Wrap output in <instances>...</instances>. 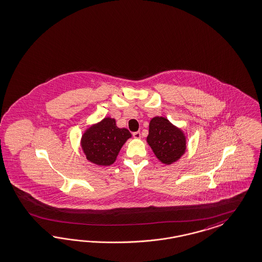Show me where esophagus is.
Returning a JSON list of instances; mask_svg holds the SVG:
<instances>
[{"instance_id": "1", "label": "esophagus", "mask_w": 262, "mask_h": 262, "mask_svg": "<svg viewBox=\"0 0 262 262\" xmlns=\"http://www.w3.org/2000/svg\"><path fill=\"white\" fill-rule=\"evenodd\" d=\"M133 137L135 138V139H140L141 138V133L138 131V132H134L133 133Z\"/></svg>"}]
</instances>
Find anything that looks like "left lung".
I'll list each match as a JSON object with an SVG mask.
<instances>
[{
    "mask_svg": "<svg viewBox=\"0 0 262 262\" xmlns=\"http://www.w3.org/2000/svg\"><path fill=\"white\" fill-rule=\"evenodd\" d=\"M146 142L163 164L170 165L178 161L186 150L184 131L174 126L166 117L151 118Z\"/></svg>",
    "mask_w": 262,
    "mask_h": 262,
    "instance_id": "obj_1",
    "label": "left lung"
}]
</instances>
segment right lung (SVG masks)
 I'll use <instances>...</instances> for the list:
<instances>
[{
  "instance_id": "obj_1",
  "label": "right lung",
  "mask_w": 262,
  "mask_h": 262,
  "mask_svg": "<svg viewBox=\"0 0 262 262\" xmlns=\"http://www.w3.org/2000/svg\"><path fill=\"white\" fill-rule=\"evenodd\" d=\"M131 137L126 128H118L116 119L107 117L88 127L81 136L80 145L88 161L98 166H110Z\"/></svg>"
}]
</instances>
